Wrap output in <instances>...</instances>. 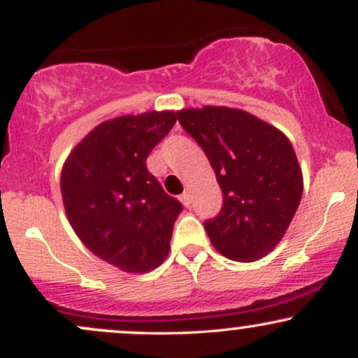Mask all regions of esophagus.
<instances>
[{"mask_svg":"<svg viewBox=\"0 0 358 358\" xmlns=\"http://www.w3.org/2000/svg\"><path fill=\"white\" fill-rule=\"evenodd\" d=\"M182 202H183V205L185 207H190V203H192V193L190 192H183V195H182Z\"/></svg>","mask_w":358,"mask_h":358,"instance_id":"esophagus-1","label":"esophagus"}]
</instances>
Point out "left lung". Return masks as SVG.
I'll list each match as a JSON object with an SVG mask.
<instances>
[{"label":"left lung","mask_w":358,"mask_h":358,"mask_svg":"<svg viewBox=\"0 0 358 358\" xmlns=\"http://www.w3.org/2000/svg\"><path fill=\"white\" fill-rule=\"evenodd\" d=\"M176 114L224 193L220 213L203 224L212 245L231 261L264 257L286 234L303 195L293 145L278 127L241 109L205 106Z\"/></svg>","instance_id":"obj_1"}]
</instances>
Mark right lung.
<instances>
[{"mask_svg":"<svg viewBox=\"0 0 358 358\" xmlns=\"http://www.w3.org/2000/svg\"><path fill=\"white\" fill-rule=\"evenodd\" d=\"M175 122L173 110L109 119L73 148L62 168V200L73 232L124 273L158 268L170 250L182 203L148 171L146 158Z\"/></svg>","mask_w":358,"mask_h":358,"instance_id":"obj_1","label":"right lung"}]
</instances>
